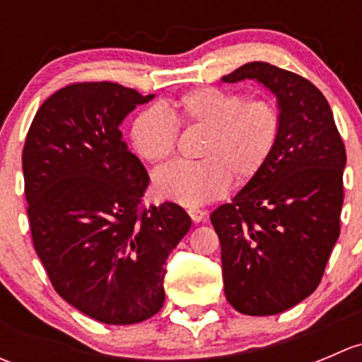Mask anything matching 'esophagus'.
Returning a JSON list of instances; mask_svg holds the SVG:
<instances>
[{
    "mask_svg": "<svg viewBox=\"0 0 362 362\" xmlns=\"http://www.w3.org/2000/svg\"><path fill=\"white\" fill-rule=\"evenodd\" d=\"M189 215H191V218H192V222H194V224H199V222H203L204 221V211L203 210H196V208H191V210L187 211Z\"/></svg>",
    "mask_w": 362,
    "mask_h": 362,
    "instance_id": "1",
    "label": "esophagus"
}]
</instances>
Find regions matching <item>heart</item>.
<instances>
[{
    "label": "heart",
    "mask_w": 362,
    "mask_h": 362,
    "mask_svg": "<svg viewBox=\"0 0 362 362\" xmlns=\"http://www.w3.org/2000/svg\"><path fill=\"white\" fill-rule=\"evenodd\" d=\"M204 129L199 160H177L154 175L160 199L194 208L221 198L235 185L252 180L268 163L280 136V112L268 98H245L218 87H196L182 94L170 112L148 107L131 122L133 151L148 163L173 154L177 122Z\"/></svg>",
    "instance_id": "1"
}]
</instances>
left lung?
Instances as JSON below:
<instances>
[{"instance_id":"left-lung-1","label":"left lung","mask_w":362,"mask_h":362,"mask_svg":"<svg viewBox=\"0 0 362 362\" xmlns=\"http://www.w3.org/2000/svg\"><path fill=\"white\" fill-rule=\"evenodd\" d=\"M242 80L275 94L280 136L262 170L210 221L229 305L245 315H276L320 284L339 236L346 154L329 103L312 82L261 61L222 76Z\"/></svg>"}]
</instances>
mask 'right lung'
Wrapping results in <instances>:
<instances>
[{
    "mask_svg": "<svg viewBox=\"0 0 362 362\" xmlns=\"http://www.w3.org/2000/svg\"><path fill=\"white\" fill-rule=\"evenodd\" d=\"M151 100L119 83H73L40 107L23 152L33 243L54 289L113 326L159 312L164 262L192 224L175 203L141 208L148 175L120 124Z\"/></svg>",
    "mask_w": 362,
    "mask_h": 362,
    "instance_id": "obj_1",
    "label": "right lung"
}]
</instances>
